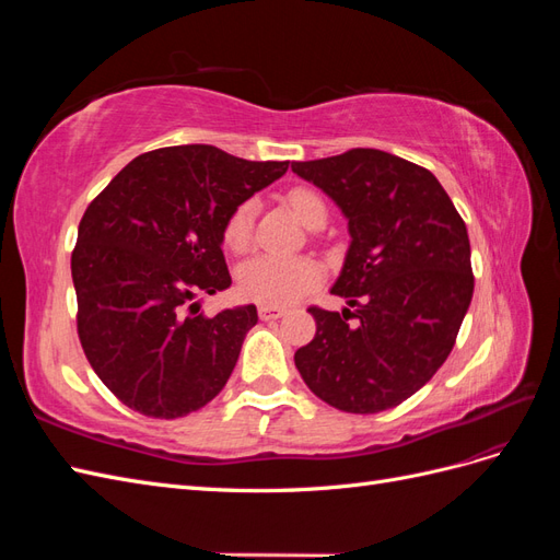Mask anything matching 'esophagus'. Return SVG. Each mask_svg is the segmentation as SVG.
Segmentation results:
<instances>
[{
    "mask_svg": "<svg viewBox=\"0 0 560 560\" xmlns=\"http://www.w3.org/2000/svg\"><path fill=\"white\" fill-rule=\"evenodd\" d=\"M287 311L284 308H280V306H259V317L264 319V322H268V319H278V317H282Z\"/></svg>",
    "mask_w": 560,
    "mask_h": 560,
    "instance_id": "1",
    "label": "esophagus"
}]
</instances>
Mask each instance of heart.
<instances>
[{"mask_svg": "<svg viewBox=\"0 0 560 560\" xmlns=\"http://www.w3.org/2000/svg\"><path fill=\"white\" fill-rule=\"evenodd\" d=\"M287 202L308 229L325 224L327 206L308 186H294L287 191ZM254 200H243L226 217L222 238L233 252H243L252 241ZM319 270L308 259L276 257V254H257L238 270V290L245 299L264 303V306H282L306 294L317 284Z\"/></svg>", "mask_w": 560, "mask_h": 560, "instance_id": "heart-1", "label": "heart"}]
</instances>
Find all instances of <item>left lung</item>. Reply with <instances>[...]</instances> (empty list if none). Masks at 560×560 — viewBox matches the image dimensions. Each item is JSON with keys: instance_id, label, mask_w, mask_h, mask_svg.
Wrapping results in <instances>:
<instances>
[{"instance_id": "8db88e82", "label": "left lung", "mask_w": 560, "mask_h": 560, "mask_svg": "<svg viewBox=\"0 0 560 560\" xmlns=\"http://www.w3.org/2000/svg\"><path fill=\"white\" fill-rule=\"evenodd\" d=\"M292 171L341 208L352 238L331 287L348 308H308L317 331L294 364L338 411L393 409L455 346L474 292L467 226L430 171L381 149L299 161Z\"/></svg>"}]
</instances>
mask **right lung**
<instances>
[{
  "label": "right lung",
  "mask_w": 560,
  "mask_h": 560,
  "mask_svg": "<svg viewBox=\"0 0 560 560\" xmlns=\"http://www.w3.org/2000/svg\"><path fill=\"white\" fill-rule=\"evenodd\" d=\"M287 167L210 144L163 147L132 159L83 212L72 252L79 341L128 409L171 420L222 393L257 308L206 317L191 301L231 284L226 217Z\"/></svg>",
  "instance_id": "right-lung-1"
}]
</instances>
